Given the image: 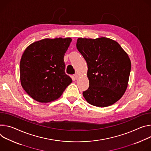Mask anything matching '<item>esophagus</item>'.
I'll use <instances>...</instances> for the list:
<instances>
[{"mask_svg": "<svg viewBox=\"0 0 151 151\" xmlns=\"http://www.w3.org/2000/svg\"><path fill=\"white\" fill-rule=\"evenodd\" d=\"M74 78L76 80V79H77L78 78V74H74Z\"/></svg>", "mask_w": 151, "mask_h": 151, "instance_id": "1", "label": "esophagus"}]
</instances>
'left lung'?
<instances>
[{
	"label": "left lung",
	"instance_id": "1",
	"mask_svg": "<svg viewBox=\"0 0 151 151\" xmlns=\"http://www.w3.org/2000/svg\"><path fill=\"white\" fill-rule=\"evenodd\" d=\"M76 47L88 64L89 88L83 95L91 105L105 107L124 94L131 64L127 53L116 41L101 37L77 39Z\"/></svg>",
	"mask_w": 151,
	"mask_h": 151
}]
</instances>
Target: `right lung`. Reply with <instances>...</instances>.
<instances>
[{
	"label": "right lung",
	"mask_w": 151,
	"mask_h": 151,
	"mask_svg": "<svg viewBox=\"0 0 151 151\" xmlns=\"http://www.w3.org/2000/svg\"><path fill=\"white\" fill-rule=\"evenodd\" d=\"M72 40L45 38L29 45L20 63L21 84L33 99L40 103L58 99L72 82L65 72L64 55Z\"/></svg>",
	"instance_id": "right-lung-1"
}]
</instances>
